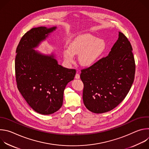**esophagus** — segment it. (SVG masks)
Segmentation results:
<instances>
[{"label":"esophagus","instance_id":"1","mask_svg":"<svg viewBox=\"0 0 149 149\" xmlns=\"http://www.w3.org/2000/svg\"><path fill=\"white\" fill-rule=\"evenodd\" d=\"M79 78H80L79 74L78 73H77L76 75H75V79H79Z\"/></svg>","mask_w":149,"mask_h":149}]
</instances>
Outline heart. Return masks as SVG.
Returning <instances> with one entry per match:
<instances>
[{
  "label": "heart",
  "instance_id": "b5f03b06",
  "mask_svg": "<svg viewBox=\"0 0 149 149\" xmlns=\"http://www.w3.org/2000/svg\"><path fill=\"white\" fill-rule=\"evenodd\" d=\"M105 49L103 39L89 34H82L76 37L69 45V48L63 51L65 61L71 64L75 62V55L79 56L81 65L84 67L94 65Z\"/></svg>",
  "mask_w": 149,
  "mask_h": 149
}]
</instances>
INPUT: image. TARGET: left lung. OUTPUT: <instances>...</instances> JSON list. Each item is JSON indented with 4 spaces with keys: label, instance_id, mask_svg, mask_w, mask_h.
Listing matches in <instances>:
<instances>
[{
    "label": "left lung",
    "instance_id": "obj_1",
    "mask_svg": "<svg viewBox=\"0 0 149 149\" xmlns=\"http://www.w3.org/2000/svg\"><path fill=\"white\" fill-rule=\"evenodd\" d=\"M130 42L118 32V38L107 56L82 70V99L90 111L108 112L125 98L134 79L135 61Z\"/></svg>",
    "mask_w": 149,
    "mask_h": 149
}]
</instances>
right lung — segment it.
<instances>
[{"label":"right lung","mask_w":149,"mask_h":149,"mask_svg":"<svg viewBox=\"0 0 149 149\" xmlns=\"http://www.w3.org/2000/svg\"><path fill=\"white\" fill-rule=\"evenodd\" d=\"M57 28H34L21 38L16 48L15 74L17 88L36 112L49 115L62 107L63 91L72 81L75 70L59 65L54 53L35 50Z\"/></svg>","instance_id":"add662e5"}]
</instances>
